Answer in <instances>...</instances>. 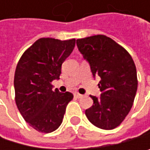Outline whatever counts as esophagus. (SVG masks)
<instances>
[{
    "mask_svg": "<svg viewBox=\"0 0 150 150\" xmlns=\"http://www.w3.org/2000/svg\"><path fill=\"white\" fill-rule=\"evenodd\" d=\"M74 96H76V98H78V99H79V98H82L83 97V95L80 94V93H74Z\"/></svg>",
    "mask_w": 150,
    "mask_h": 150,
    "instance_id": "34e87169",
    "label": "esophagus"
}]
</instances>
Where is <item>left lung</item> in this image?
<instances>
[{
    "mask_svg": "<svg viewBox=\"0 0 150 150\" xmlns=\"http://www.w3.org/2000/svg\"><path fill=\"white\" fill-rule=\"evenodd\" d=\"M76 45L89 62L93 76L101 77V96L91 95L93 104L85 110V115L98 128L115 129L133 105L138 88L134 61L123 47L104 35L79 38Z\"/></svg>",
    "mask_w": 150,
    "mask_h": 150,
    "instance_id": "1",
    "label": "left lung"
}]
</instances>
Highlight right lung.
Returning <instances> with one entry per match:
<instances>
[{
  "instance_id": "1",
  "label": "right lung",
  "mask_w": 150,
  "mask_h": 150,
  "mask_svg": "<svg viewBox=\"0 0 150 150\" xmlns=\"http://www.w3.org/2000/svg\"><path fill=\"white\" fill-rule=\"evenodd\" d=\"M76 39L42 38L22 54L14 74L15 102L26 122L42 133H50L62 123L74 95L53 90L62 64L72 53Z\"/></svg>"
}]
</instances>
